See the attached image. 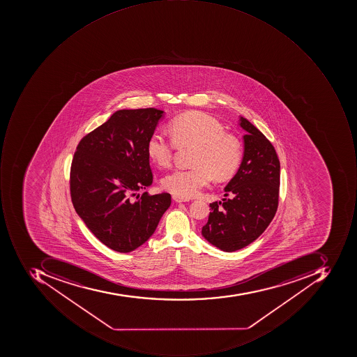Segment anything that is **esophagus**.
Listing matches in <instances>:
<instances>
[{
    "label": "esophagus",
    "instance_id": "obj_1",
    "mask_svg": "<svg viewBox=\"0 0 357 357\" xmlns=\"http://www.w3.org/2000/svg\"><path fill=\"white\" fill-rule=\"evenodd\" d=\"M173 199L176 203H185V202H189V198H184L178 195H173Z\"/></svg>",
    "mask_w": 357,
    "mask_h": 357
}]
</instances>
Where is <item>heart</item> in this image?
I'll list each match as a JSON object with an SVG mask.
<instances>
[{
    "mask_svg": "<svg viewBox=\"0 0 357 357\" xmlns=\"http://www.w3.org/2000/svg\"><path fill=\"white\" fill-rule=\"evenodd\" d=\"M172 138L163 132H152L148 138L147 154L161 167L169 165L176 145L196 146L193 167L178 168L162 180L164 189L184 198L197 195L211 182L231 179L241 166V142L226 134L223 124L215 116L202 112H184L169 123Z\"/></svg>",
    "mask_w": 357,
    "mask_h": 357,
    "instance_id": "1",
    "label": "heart"
}]
</instances>
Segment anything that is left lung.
<instances>
[{
    "label": "left lung",
    "instance_id": "8db88e82",
    "mask_svg": "<svg viewBox=\"0 0 357 357\" xmlns=\"http://www.w3.org/2000/svg\"><path fill=\"white\" fill-rule=\"evenodd\" d=\"M245 131V151L237 174L227 183L223 202L210 204L209 218L202 234L222 251L247 247L268 227L279 203L280 161L267 138L241 116Z\"/></svg>",
    "mask_w": 357,
    "mask_h": 357
}]
</instances>
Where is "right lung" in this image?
Wrapping results in <instances>:
<instances>
[{"label": "right lung", "mask_w": 357, "mask_h": 357, "mask_svg": "<svg viewBox=\"0 0 357 357\" xmlns=\"http://www.w3.org/2000/svg\"><path fill=\"white\" fill-rule=\"evenodd\" d=\"M163 116L155 108L118 110L80 140L73 158L75 210L114 251L128 253L144 245L172 203L168 193L134 198L153 180L147 142Z\"/></svg>", "instance_id": "add662e5"}]
</instances>
